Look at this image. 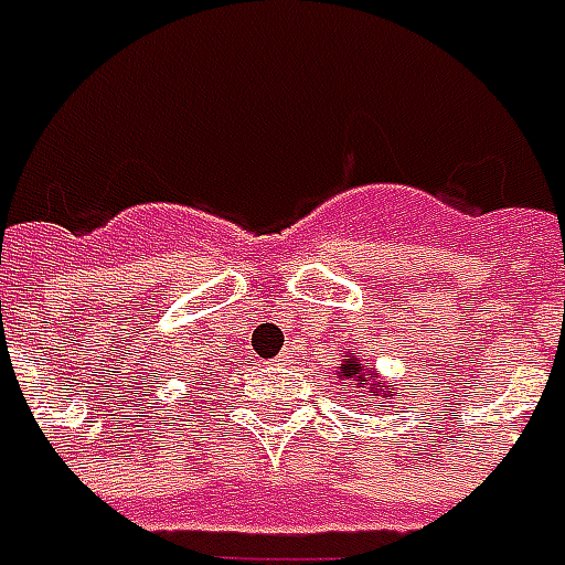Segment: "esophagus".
<instances>
[{"label":"esophagus","instance_id":"1","mask_svg":"<svg viewBox=\"0 0 565 565\" xmlns=\"http://www.w3.org/2000/svg\"><path fill=\"white\" fill-rule=\"evenodd\" d=\"M274 364H286V355H279V359H274Z\"/></svg>","mask_w":565,"mask_h":565}]
</instances>
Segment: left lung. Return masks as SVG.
I'll list each match as a JSON object with an SVG mask.
<instances>
[{
  "instance_id": "obj_1",
  "label": "left lung",
  "mask_w": 565,
  "mask_h": 565,
  "mask_svg": "<svg viewBox=\"0 0 565 565\" xmlns=\"http://www.w3.org/2000/svg\"><path fill=\"white\" fill-rule=\"evenodd\" d=\"M341 382L353 387H364L370 399H379V396H394V385L391 382H382L373 367H361V361L355 359V353H350L341 364Z\"/></svg>"
}]
</instances>
